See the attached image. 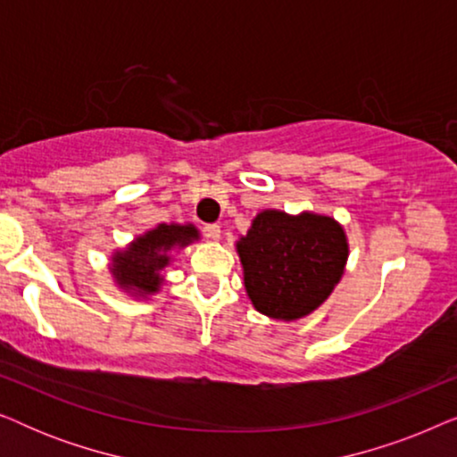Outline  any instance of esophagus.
Listing matches in <instances>:
<instances>
[{"label": "esophagus", "mask_w": 457, "mask_h": 457, "mask_svg": "<svg viewBox=\"0 0 457 457\" xmlns=\"http://www.w3.org/2000/svg\"><path fill=\"white\" fill-rule=\"evenodd\" d=\"M204 233H205V237H208V239L218 241V239H220L222 230H220V227H218V224H205Z\"/></svg>", "instance_id": "1"}]
</instances>
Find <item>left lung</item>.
Instances as JSON below:
<instances>
[{
	"label": "left lung",
	"instance_id": "left-lung-1",
	"mask_svg": "<svg viewBox=\"0 0 457 457\" xmlns=\"http://www.w3.org/2000/svg\"><path fill=\"white\" fill-rule=\"evenodd\" d=\"M253 308L277 320H297L327 302L345 270L349 245L335 218L264 210L237 241Z\"/></svg>",
	"mask_w": 457,
	"mask_h": 457
}]
</instances>
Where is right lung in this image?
Wrapping results in <instances>:
<instances>
[{"mask_svg": "<svg viewBox=\"0 0 457 457\" xmlns=\"http://www.w3.org/2000/svg\"><path fill=\"white\" fill-rule=\"evenodd\" d=\"M197 239L199 230L193 224H158L112 255L110 270L116 285L137 297L154 295L160 291V272L170 264L172 249L187 247Z\"/></svg>", "mask_w": 457, "mask_h": 457, "instance_id": "add662e5", "label": "right lung"}]
</instances>
